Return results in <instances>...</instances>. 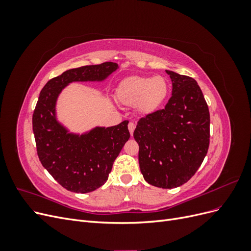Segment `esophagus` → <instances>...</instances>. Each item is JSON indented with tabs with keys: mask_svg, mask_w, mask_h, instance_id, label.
I'll return each instance as SVG.
<instances>
[{
	"mask_svg": "<svg viewBox=\"0 0 251 251\" xmlns=\"http://www.w3.org/2000/svg\"><path fill=\"white\" fill-rule=\"evenodd\" d=\"M135 124H133V123H130L128 124V126H127V127H128V131H130V134L131 135H133V133H134V130H135Z\"/></svg>",
	"mask_w": 251,
	"mask_h": 251,
	"instance_id": "obj_1",
	"label": "esophagus"
}]
</instances>
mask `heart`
Masks as SVG:
<instances>
[{
	"mask_svg": "<svg viewBox=\"0 0 251 251\" xmlns=\"http://www.w3.org/2000/svg\"><path fill=\"white\" fill-rule=\"evenodd\" d=\"M169 81L163 76H131L119 83L116 94L120 102L151 114L161 107L169 95Z\"/></svg>",
	"mask_w": 251,
	"mask_h": 251,
	"instance_id": "obj_1",
	"label": "heart"
}]
</instances>
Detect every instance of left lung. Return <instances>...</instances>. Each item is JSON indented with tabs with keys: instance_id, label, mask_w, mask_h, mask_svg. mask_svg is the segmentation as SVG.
Returning a JSON list of instances; mask_svg holds the SVG:
<instances>
[{
	"instance_id": "left-lung-1",
	"label": "left lung",
	"mask_w": 251,
	"mask_h": 251,
	"mask_svg": "<svg viewBox=\"0 0 251 251\" xmlns=\"http://www.w3.org/2000/svg\"><path fill=\"white\" fill-rule=\"evenodd\" d=\"M173 83L163 110L141 118L134 131L138 160L149 184L174 188L198 171L209 146V111L197 81L165 70Z\"/></svg>"
}]
</instances>
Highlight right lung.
<instances>
[{
    "label": "right lung",
    "instance_id": "obj_1",
    "mask_svg": "<svg viewBox=\"0 0 251 251\" xmlns=\"http://www.w3.org/2000/svg\"><path fill=\"white\" fill-rule=\"evenodd\" d=\"M118 68L112 62L74 68L50 79L40 93L32 117L37 155L51 176L70 192L86 194L102 186L130 132L127 120L72 132L58 120V97L72 82H102Z\"/></svg>",
    "mask_w": 251,
    "mask_h": 251
}]
</instances>
